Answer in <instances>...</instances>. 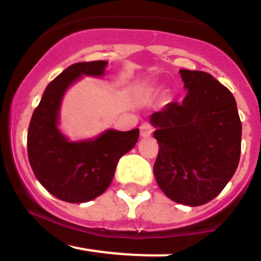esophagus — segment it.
I'll return each mask as SVG.
<instances>
[{"label":"esophagus","instance_id":"1","mask_svg":"<svg viewBox=\"0 0 261 261\" xmlns=\"http://www.w3.org/2000/svg\"><path fill=\"white\" fill-rule=\"evenodd\" d=\"M153 132V125L149 122H144L141 125V136L142 137H149Z\"/></svg>","mask_w":261,"mask_h":261}]
</instances>
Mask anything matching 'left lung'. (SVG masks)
I'll return each mask as SVG.
<instances>
[{
	"label": "left lung",
	"instance_id": "1",
	"mask_svg": "<svg viewBox=\"0 0 261 261\" xmlns=\"http://www.w3.org/2000/svg\"><path fill=\"white\" fill-rule=\"evenodd\" d=\"M179 74L189 90L182 103L171 101L150 117L160 147L153 173L172 201L200 206L214 200L238 168L241 122L231 91L211 74Z\"/></svg>",
	"mask_w": 261,
	"mask_h": 261
}]
</instances>
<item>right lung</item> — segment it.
Segmentation results:
<instances>
[{"label":"right lung","mask_w":261,"mask_h":261,"mask_svg":"<svg viewBox=\"0 0 261 261\" xmlns=\"http://www.w3.org/2000/svg\"><path fill=\"white\" fill-rule=\"evenodd\" d=\"M107 61L76 63L66 68L45 89L31 117L28 154L35 176L51 195L71 203L88 202L106 192L118 161L133 148L139 129H109L98 138L68 142L56 127L61 98L83 74L100 76Z\"/></svg>","instance_id":"right-lung-1"}]
</instances>
